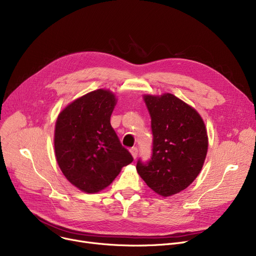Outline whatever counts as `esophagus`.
Listing matches in <instances>:
<instances>
[{"mask_svg":"<svg viewBox=\"0 0 256 256\" xmlns=\"http://www.w3.org/2000/svg\"><path fill=\"white\" fill-rule=\"evenodd\" d=\"M130 152L134 158H136L138 156V148H137V147H132Z\"/></svg>","mask_w":256,"mask_h":256,"instance_id":"esophagus-1","label":"esophagus"}]
</instances>
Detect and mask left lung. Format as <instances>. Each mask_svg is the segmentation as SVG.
I'll return each instance as SVG.
<instances>
[{
    "label": "left lung",
    "instance_id": "8db88e82",
    "mask_svg": "<svg viewBox=\"0 0 256 256\" xmlns=\"http://www.w3.org/2000/svg\"><path fill=\"white\" fill-rule=\"evenodd\" d=\"M152 117V154L137 162L142 180L156 194L180 193L198 176L208 152L204 122L194 108L171 93L144 96Z\"/></svg>",
    "mask_w": 256,
    "mask_h": 256
}]
</instances>
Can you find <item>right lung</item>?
Returning <instances> with one entry per match:
<instances>
[{
    "label": "right lung",
    "instance_id": "right-lung-1",
    "mask_svg": "<svg viewBox=\"0 0 256 256\" xmlns=\"http://www.w3.org/2000/svg\"><path fill=\"white\" fill-rule=\"evenodd\" d=\"M116 98L104 89L80 96L59 114L55 128L57 163L74 186L96 193L132 162L110 124Z\"/></svg>",
    "mask_w": 256,
    "mask_h": 256
}]
</instances>
